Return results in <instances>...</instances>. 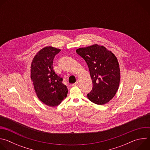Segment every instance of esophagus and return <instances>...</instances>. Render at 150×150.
I'll return each instance as SVG.
<instances>
[{"mask_svg": "<svg viewBox=\"0 0 150 150\" xmlns=\"http://www.w3.org/2000/svg\"><path fill=\"white\" fill-rule=\"evenodd\" d=\"M78 81H76L75 83H73V84L72 85V86H73V87L76 86V85H78Z\"/></svg>", "mask_w": 150, "mask_h": 150, "instance_id": "esophagus-1", "label": "esophagus"}]
</instances>
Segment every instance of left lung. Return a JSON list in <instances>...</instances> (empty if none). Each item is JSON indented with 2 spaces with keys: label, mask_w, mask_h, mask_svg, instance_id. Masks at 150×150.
Masks as SVG:
<instances>
[{
  "label": "left lung",
  "mask_w": 150,
  "mask_h": 150,
  "mask_svg": "<svg viewBox=\"0 0 150 150\" xmlns=\"http://www.w3.org/2000/svg\"><path fill=\"white\" fill-rule=\"evenodd\" d=\"M86 62L93 82L87 94L93 103L103 105L115 96L119 85L120 74L116 57L103 46L94 45L76 50Z\"/></svg>",
  "instance_id": "obj_1"
}]
</instances>
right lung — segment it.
Listing matches in <instances>:
<instances>
[{
  "label": "right lung",
  "mask_w": 150,
  "mask_h": 150,
  "mask_svg": "<svg viewBox=\"0 0 150 150\" xmlns=\"http://www.w3.org/2000/svg\"><path fill=\"white\" fill-rule=\"evenodd\" d=\"M60 49L49 46L34 56L31 67V78L34 90L41 101L50 107L58 105L67 96L68 90L63 78L53 69V61Z\"/></svg>",
  "instance_id": "obj_1"
}]
</instances>
